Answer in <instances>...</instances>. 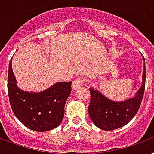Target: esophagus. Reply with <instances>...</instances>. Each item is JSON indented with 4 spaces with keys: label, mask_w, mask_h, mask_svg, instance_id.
Segmentation results:
<instances>
[{
    "label": "esophagus",
    "mask_w": 154,
    "mask_h": 154,
    "mask_svg": "<svg viewBox=\"0 0 154 154\" xmlns=\"http://www.w3.org/2000/svg\"><path fill=\"white\" fill-rule=\"evenodd\" d=\"M84 81H85V79L83 78V77H78V78H76L72 82V88H73L74 90H75V89H77V88H79V87L83 84Z\"/></svg>",
    "instance_id": "1"
}]
</instances>
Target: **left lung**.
<instances>
[{"label":"left lung","instance_id":"1","mask_svg":"<svg viewBox=\"0 0 154 154\" xmlns=\"http://www.w3.org/2000/svg\"><path fill=\"white\" fill-rule=\"evenodd\" d=\"M143 84L135 97L114 102L92 88H89L91 101L88 112L95 125L106 131L116 129L128 124L139 110L145 87V63L143 72Z\"/></svg>","mask_w":154,"mask_h":154}]
</instances>
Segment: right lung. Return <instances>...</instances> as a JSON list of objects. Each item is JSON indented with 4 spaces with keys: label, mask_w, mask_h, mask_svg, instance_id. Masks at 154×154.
I'll return each mask as SVG.
<instances>
[{
    "label": "right lung",
    "mask_w": 154,
    "mask_h": 154,
    "mask_svg": "<svg viewBox=\"0 0 154 154\" xmlns=\"http://www.w3.org/2000/svg\"><path fill=\"white\" fill-rule=\"evenodd\" d=\"M9 62L8 94L16 117L24 125L37 132H46L58 127L64 116V106L71 91L72 82H62L39 93L21 91Z\"/></svg>",
    "instance_id": "add662e5"
}]
</instances>
